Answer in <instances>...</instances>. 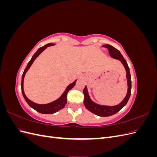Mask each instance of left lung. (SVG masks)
Returning <instances> with one entry per match:
<instances>
[{
	"label": "left lung",
	"mask_w": 157,
	"mask_h": 157,
	"mask_svg": "<svg viewBox=\"0 0 157 157\" xmlns=\"http://www.w3.org/2000/svg\"><path fill=\"white\" fill-rule=\"evenodd\" d=\"M103 47H106L108 48L109 52V55L113 59H116L121 61V62L124 65L126 73V78H127V84H128V91L124 99L117 105L109 106V105H99L96 103H95L90 98L89 94L88 92V88L86 86H85L83 90V93L84 95V105L88 111L93 113L99 117H109L113 115H115L120 110L124 107L129 99L131 94V89H132V80H131V75L130 73V69L128 67L126 61L122 56L119 50L116 49L115 47L110 44L103 45Z\"/></svg>",
	"instance_id": "8db88e82"
}]
</instances>
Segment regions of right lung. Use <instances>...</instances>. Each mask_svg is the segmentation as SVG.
I'll list each match as a JSON object with an SVG mask.
<instances>
[{"label": "right lung", "mask_w": 157, "mask_h": 157, "mask_svg": "<svg viewBox=\"0 0 157 157\" xmlns=\"http://www.w3.org/2000/svg\"><path fill=\"white\" fill-rule=\"evenodd\" d=\"M54 45H55V44L49 43L40 47V48L38 49L37 51L35 53V54L33 56L31 60L29 61V63H28L26 68L25 69L24 71H23V73L22 75V77H21V92H22L23 98H24L25 100L28 103V105H29L31 108L35 109V110L37 112L42 114H53L59 111V110H61V109H63L66 105V103H67V94L69 92V90H71L75 86L76 81H77V80H75L73 82L69 84L68 86L66 88L65 90L62 94V95H61L58 99H57L56 100L50 102L49 103L38 104L32 101L29 99H28V98L26 96V95L25 94V92H24V90H23V80H24V77L26 73L27 72V71L29 70L31 65L33 64V62H34V61L35 60V59L37 58V57L39 56L42 52L47 48V47L54 46Z\"/></svg>", "instance_id": "obj_1"}]
</instances>
